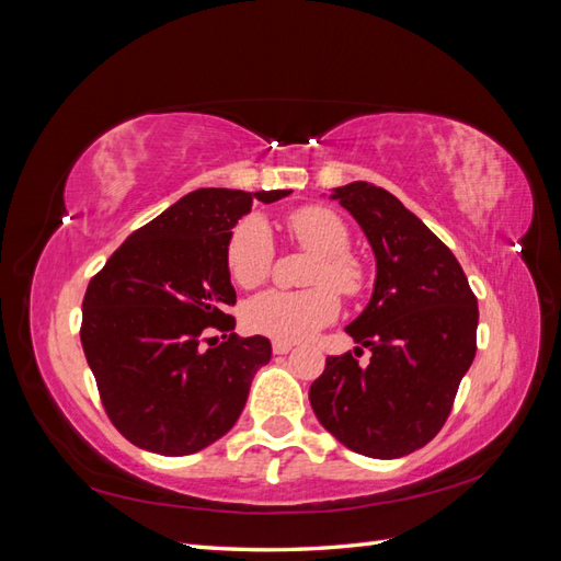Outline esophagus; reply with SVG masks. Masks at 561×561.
<instances>
[{
	"instance_id": "34e87169",
	"label": "esophagus",
	"mask_w": 561,
	"mask_h": 561,
	"mask_svg": "<svg viewBox=\"0 0 561 561\" xmlns=\"http://www.w3.org/2000/svg\"><path fill=\"white\" fill-rule=\"evenodd\" d=\"M291 346H294L291 342H272V354L284 356V354H289Z\"/></svg>"
}]
</instances>
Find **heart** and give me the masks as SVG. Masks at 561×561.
Masks as SVG:
<instances>
[{
  "label": "heart",
  "mask_w": 561,
  "mask_h": 561,
  "mask_svg": "<svg viewBox=\"0 0 561 561\" xmlns=\"http://www.w3.org/2000/svg\"><path fill=\"white\" fill-rule=\"evenodd\" d=\"M286 229L301 249L316 253L306 272L304 291L272 289L255 296L243 308L245 328L275 342H298L318 332L340 316V296H356L366 282V272L348 253V229L340 215L328 207L304 205L286 217ZM275 263V243L260 217H245L231 229L227 241L229 277L243 289L263 284ZM335 288L332 290L331 286Z\"/></svg>",
  "instance_id": "1"
}]
</instances>
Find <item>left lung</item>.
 I'll return each mask as SVG.
<instances>
[{
  "label": "left lung",
  "mask_w": 561,
  "mask_h": 561,
  "mask_svg": "<svg viewBox=\"0 0 561 561\" xmlns=\"http://www.w3.org/2000/svg\"><path fill=\"white\" fill-rule=\"evenodd\" d=\"M332 198L356 217L377 260L368 308L348 324L373 351L324 360L310 407L344 447L370 459H399L425 447L449 419L476 356L478 301L459 260L392 193L354 181Z\"/></svg>",
  "instance_id": "left-lung-1"
}]
</instances>
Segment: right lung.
Returning a JSON list of instances; mask_svg holds the SVG:
<instances>
[{
    "instance_id": "obj_1",
    "label": "right lung",
    "mask_w": 561,
    "mask_h": 561,
    "mask_svg": "<svg viewBox=\"0 0 561 561\" xmlns=\"http://www.w3.org/2000/svg\"><path fill=\"white\" fill-rule=\"evenodd\" d=\"M289 193L193 191L136 229L90 279L81 344L104 413L131 445L186 457L237 423L272 346L231 332L227 241L253 198L275 203ZM207 329L222 332L219 345Z\"/></svg>"
}]
</instances>
